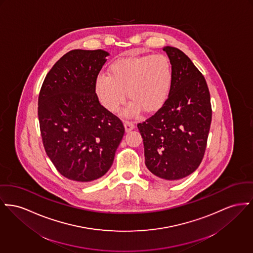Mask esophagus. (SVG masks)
I'll return each instance as SVG.
<instances>
[{"label": "esophagus", "mask_w": 253, "mask_h": 253, "mask_svg": "<svg viewBox=\"0 0 253 253\" xmlns=\"http://www.w3.org/2000/svg\"><path fill=\"white\" fill-rule=\"evenodd\" d=\"M124 127L126 132H130L134 128V124L131 121H124Z\"/></svg>", "instance_id": "obj_1"}]
</instances>
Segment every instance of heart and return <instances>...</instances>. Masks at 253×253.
<instances>
[{
  "label": "heart",
  "mask_w": 253,
  "mask_h": 253,
  "mask_svg": "<svg viewBox=\"0 0 253 253\" xmlns=\"http://www.w3.org/2000/svg\"><path fill=\"white\" fill-rule=\"evenodd\" d=\"M171 63L164 54L134 55L116 60L110 75L99 74L95 91L105 108L115 112L125 100V90L132 102L125 113L132 115L140 108L154 112L166 101L172 85Z\"/></svg>",
  "instance_id": "heart-1"
}]
</instances>
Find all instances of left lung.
<instances>
[{
    "label": "left lung",
    "mask_w": 253,
    "mask_h": 253,
    "mask_svg": "<svg viewBox=\"0 0 253 253\" xmlns=\"http://www.w3.org/2000/svg\"><path fill=\"white\" fill-rule=\"evenodd\" d=\"M173 79L164 105L138 123L145 164L164 181L192 174L202 163L212 119L210 93L202 73L181 50L164 47Z\"/></svg>",
    "instance_id": "obj_1"
}]
</instances>
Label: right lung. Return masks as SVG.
Returning a JSON list of instances; mask_svg holds the SVG:
<instances>
[{
  "instance_id": "1",
  "label": "right lung",
  "mask_w": 253,
  "mask_h": 253,
  "mask_svg": "<svg viewBox=\"0 0 253 253\" xmlns=\"http://www.w3.org/2000/svg\"><path fill=\"white\" fill-rule=\"evenodd\" d=\"M108 52L74 49L45 75L38 118L45 153L65 178L90 182L114 163L125 133L120 119L99 103L95 81Z\"/></svg>"
}]
</instances>
